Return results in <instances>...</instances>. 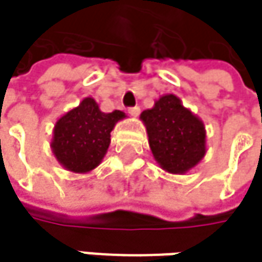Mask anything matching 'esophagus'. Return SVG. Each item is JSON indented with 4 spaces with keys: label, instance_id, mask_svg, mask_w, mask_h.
I'll list each match as a JSON object with an SVG mask.
<instances>
[{
    "label": "esophagus",
    "instance_id": "esophagus-1",
    "mask_svg": "<svg viewBox=\"0 0 262 262\" xmlns=\"http://www.w3.org/2000/svg\"><path fill=\"white\" fill-rule=\"evenodd\" d=\"M139 112H141V107L139 106H132V107H129V114H130L132 117H138Z\"/></svg>",
    "mask_w": 262,
    "mask_h": 262
}]
</instances>
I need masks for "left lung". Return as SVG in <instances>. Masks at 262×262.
<instances>
[{
  "instance_id": "left-lung-1",
  "label": "left lung",
  "mask_w": 262,
  "mask_h": 262,
  "mask_svg": "<svg viewBox=\"0 0 262 262\" xmlns=\"http://www.w3.org/2000/svg\"><path fill=\"white\" fill-rule=\"evenodd\" d=\"M148 135V144L158 164L168 173L182 174L205 156L203 123L183 107L173 95H162L151 109L141 114Z\"/></svg>"
}]
</instances>
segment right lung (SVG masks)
<instances>
[{"mask_svg":"<svg viewBox=\"0 0 262 262\" xmlns=\"http://www.w3.org/2000/svg\"><path fill=\"white\" fill-rule=\"evenodd\" d=\"M124 117L121 111L104 114L94 98H84L79 107L56 123L51 142L54 156L70 171L88 173L94 170L109 148L111 132Z\"/></svg>","mask_w":262,"mask_h":262,"instance_id":"right-lung-1","label":"right lung"}]
</instances>
